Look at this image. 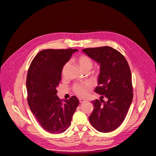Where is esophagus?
Returning <instances> with one entry per match:
<instances>
[{
	"instance_id": "obj_1",
	"label": "esophagus",
	"mask_w": 156,
	"mask_h": 156,
	"mask_svg": "<svg viewBox=\"0 0 156 156\" xmlns=\"http://www.w3.org/2000/svg\"><path fill=\"white\" fill-rule=\"evenodd\" d=\"M84 101H85V100H84V99H82V98H80V99H79V102L81 103H84Z\"/></svg>"
}]
</instances>
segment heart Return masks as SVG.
I'll use <instances>...</instances> for the list:
<instances>
[{
	"label": "heart",
	"instance_id": "heart-1",
	"mask_svg": "<svg viewBox=\"0 0 156 156\" xmlns=\"http://www.w3.org/2000/svg\"><path fill=\"white\" fill-rule=\"evenodd\" d=\"M78 63L79 64V66L83 70L86 68H90L92 66V61L90 58L88 56L86 55H82L79 56L78 58ZM69 64V62H68L65 65L64 68V70L66 68ZM92 87L91 84L88 83H85L84 84H75L73 87L74 92L76 93V94L79 96L81 97H84L86 96L90 90L91 89Z\"/></svg>",
	"mask_w": 156,
	"mask_h": 156
}]
</instances>
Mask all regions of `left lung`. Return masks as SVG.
Masks as SVG:
<instances>
[{"label":"left lung","instance_id":"obj_1","mask_svg":"<svg viewBox=\"0 0 156 156\" xmlns=\"http://www.w3.org/2000/svg\"><path fill=\"white\" fill-rule=\"evenodd\" d=\"M100 64L98 87L94 91L107 98L92 101L94 110L89 116L92 126L102 133L114 131L123 122L133 100L131 73L126 59L111 47L82 50ZM103 98V96H101Z\"/></svg>","mask_w":156,"mask_h":156}]
</instances>
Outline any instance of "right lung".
I'll return each instance as SVG.
<instances>
[{
  "label": "right lung",
  "mask_w": 156,
  "mask_h": 156,
  "mask_svg": "<svg viewBox=\"0 0 156 156\" xmlns=\"http://www.w3.org/2000/svg\"><path fill=\"white\" fill-rule=\"evenodd\" d=\"M77 51L42 50L32 60L28 71V103L37 122L51 133H62L68 128L79 104L76 96L60 100L56 94L64 66Z\"/></svg>",
  "instance_id": "add662e5"
}]
</instances>
